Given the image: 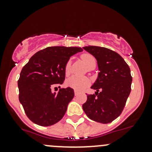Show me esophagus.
Listing matches in <instances>:
<instances>
[{
	"label": "esophagus",
	"mask_w": 152,
	"mask_h": 152,
	"mask_svg": "<svg viewBox=\"0 0 152 152\" xmlns=\"http://www.w3.org/2000/svg\"><path fill=\"white\" fill-rule=\"evenodd\" d=\"M78 94H79V93H78L77 91H76V90H75V91H74V95H75V96H77Z\"/></svg>",
	"instance_id": "1"
}]
</instances>
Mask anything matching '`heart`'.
<instances>
[{"mask_svg": "<svg viewBox=\"0 0 152 152\" xmlns=\"http://www.w3.org/2000/svg\"><path fill=\"white\" fill-rule=\"evenodd\" d=\"M82 61L85 62V65L89 69L93 67H96V58L93 55L90 53H83L81 56ZM70 73V61L67 62L65 66V73L66 76H68ZM66 85L68 87H71L73 90L81 91L90 85V80L86 77H81V76H73L67 79L66 81Z\"/></svg>", "mask_w": 152, "mask_h": 152, "instance_id": "obj_1", "label": "heart"}]
</instances>
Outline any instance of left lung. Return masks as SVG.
<instances>
[{"instance_id": "8db88e82", "label": "left lung", "mask_w": 152, "mask_h": 152, "mask_svg": "<svg viewBox=\"0 0 152 152\" xmlns=\"http://www.w3.org/2000/svg\"><path fill=\"white\" fill-rule=\"evenodd\" d=\"M83 49L95 56L100 72L91 87L96 93L87 95L82 108L91 120L111 123L121 114L131 92L130 68L118 53L107 48L89 45Z\"/></svg>"}]
</instances>
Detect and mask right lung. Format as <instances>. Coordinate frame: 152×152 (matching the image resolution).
Masks as SVG:
<instances>
[{
	"label": "right lung",
	"instance_id": "add662e5",
	"mask_svg": "<svg viewBox=\"0 0 152 152\" xmlns=\"http://www.w3.org/2000/svg\"><path fill=\"white\" fill-rule=\"evenodd\" d=\"M82 50L80 47H48L37 52L23 67L18 81L19 101L32 122L48 126L65 115L74 97L73 89L60 88L57 93H52L51 87L63 83L65 64Z\"/></svg>",
	"mask_w": 152,
	"mask_h": 152
}]
</instances>
